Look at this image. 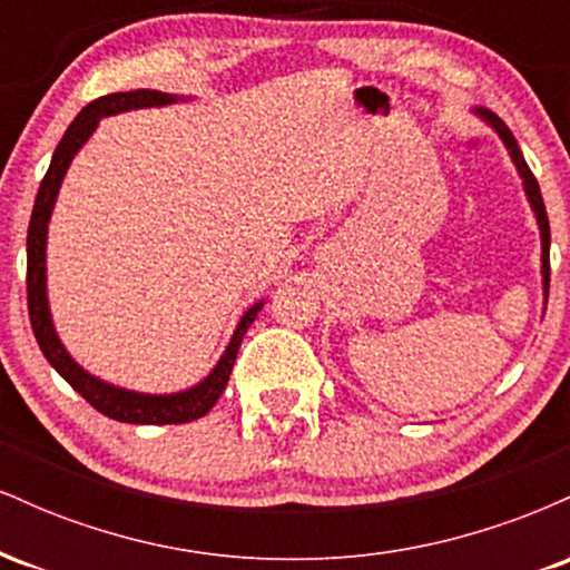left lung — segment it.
Listing matches in <instances>:
<instances>
[{
  "label": "left lung",
  "mask_w": 570,
  "mask_h": 570,
  "mask_svg": "<svg viewBox=\"0 0 570 570\" xmlns=\"http://www.w3.org/2000/svg\"><path fill=\"white\" fill-rule=\"evenodd\" d=\"M480 115L485 117L490 126L495 128V134L501 136L503 144H507L509 155H512L517 171L522 176V187H525L528 193V200H531L533 212H535V219H539V227H541V276H544V294H549V219H547V208H544V198H541V189H539V181H535V176L531 168H528L525 158H522L520 147H517L512 130L507 128V122L501 120L499 115L488 112V109H480Z\"/></svg>",
  "instance_id": "obj_1"
}]
</instances>
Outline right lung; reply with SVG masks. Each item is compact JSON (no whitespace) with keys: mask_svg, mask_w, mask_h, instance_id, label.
I'll return each mask as SVG.
<instances>
[{"mask_svg":"<svg viewBox=\"0 0 570 570\" xmlns=\"http://www.w3.org/2000/svg\"><path fill=\"white\" fill-rule=\"evenodd\" d=\"M174 96L160 94V90H128V94H109L90 101L80 115L75 117V122L67 128L63 139L58 141L53 160H50L48 174H45L42 185H39L35 212H31L29 222V238H26V297H29V318L35 337L42 348L45 358L53 364L58 375L67 381L71 389L80 394L90 407H96L101 415L112 417L120 423H149V426H166V423H189L195 417H203L208 410L217 404V399L225 391L227 381H230V372L238 356L240 340H244L246 330L252 326L257 313L263 311V303L252 305L240 318L238 330L227 345L225 356L219 358V364L214 367L212 375L206 381L195 385V389L181 391V394H166V396H149V394H136V391L115 389V385L98 381V377L88 375L80 364H75V358L69 356L67 348L58 340L53 322H50L48 311V294H45V240H48V222L53 214V203L61 187L63 174H67L71 158L77 155V149L88 141V136L94 134L98 120L107 115L128 112V109H141V107H163V104H171Z\"/></svg>","mask_w":570,"mask_h":570,"instance_id":"right-lung-1","label":"right lung"}]
</instances>
